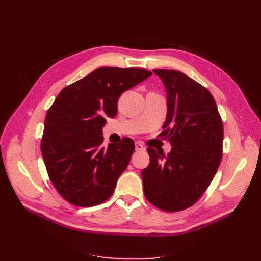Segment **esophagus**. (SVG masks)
<instances>
[{"mask_svg": "<svg viewBox=\"0 0 261 261\" xmlns=\"http://www.w3.org/2000/svg\"><path fill=\"white\" fill-rule=\"evenodd\" d=\"M135 150H136V151H143V150H145V147L141 145L140 143H136L135 144Z\"/></svg>", "mask_w": 261, "mask_h": 261, "instance_id": "esophagus-1", "label": "esophagus"}]
</instances>
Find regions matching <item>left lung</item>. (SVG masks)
Instances as JSON below:
<instances>
[{
    "mask_svg": "<svg viewBox=\"0 0 261 261\" xmlns=\"http://www.w3.org/2000/svg\"><path fill=\"white\" fill-rule=\"evenodd\" d=\"M167 91V118L160 136L172 146L168 155L148 148L141 171L144 194L164 211L184 210L198 200L222 159L223 125L212 94L184 73L154 69Z\"/></svg>",
    "mask_w": 261,
    "mask_h": 261,
    "instance_id": "1",
    "label": "left lung"
}]
</instances>
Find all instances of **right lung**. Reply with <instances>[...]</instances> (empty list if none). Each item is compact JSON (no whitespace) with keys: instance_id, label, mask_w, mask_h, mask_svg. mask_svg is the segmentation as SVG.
<instances>
[{"instance_id":"1","label":"right lung","mask_w":261,"mask_h":261,"mask_svg":"<svg viewBox=\"0 0 261 261\" xmlns=\"http://www.w3.org/2000/svg\"><path fill=\"white\" fill-rule=\"evenodd\" d=\"M152 75L146 69L100 67L65 87L45 116L41 153L61 196L78 207L97 206L112 196L135 144L130 138L102 147L107 117L117 114L121 94Z\"/></svg>"}]
</instances>
